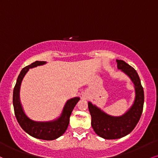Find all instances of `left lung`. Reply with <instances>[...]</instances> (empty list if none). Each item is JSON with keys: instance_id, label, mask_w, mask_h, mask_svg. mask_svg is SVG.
<instances>
[{"instance_id": "8db88e82", "label": "left lung", "mask_w": 158, "mask_h": 158, "mask_svg": "<svg viewBox=\"0 0 158 158\" xmlns=\"http://www.w3.org/2000/svg\"><path fill=\"white\" fill-rule=\"evenodd\" d=\"M116 62L118 69L127 74L134 84L135 98L132 107L121 116H113L88 102L93 129L98 136L109 140L122 138L134 130L141 116L144 103L143 88L137 71L124 61Z\"/></svg>"}]
</instances>
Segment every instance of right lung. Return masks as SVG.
<instances>
[{
  "instance_id": "1",
  "label": "right lung",
  "mask_w": 158,
  "mask_h": 158,
  "mask_svg": "<svg viewBox=\"0 0 158 158\" xmlns=\"http://www.w3.org/2000/svg\"><path fill=\"white\" fill-rule=\"evenodd\" d=\"M46 62H44V61H36L29 65L23 68L19 74L16 85L13 90V106H14L15 117L20 126L25 132L38 139L52 140L56 139L64 133L69 124L70 116H71L72 111L80 98L79 97H74L68 100L64 104L62 114L56 120L45 121V122L44 121H35L30 119L26 115L20 100V89L22 80L29 68L43 65Z\"/></svg>"
}]
</instances>
